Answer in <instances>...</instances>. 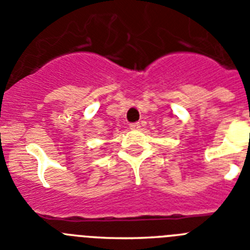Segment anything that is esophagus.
<instances>
[{
	"label": "esophagus",
	"instance_id": "obj_1",
	"mask_svg": "<svg viewBox=\"0 0 250 250\" xmlns=\"http://www.w3.org/2000/svg\"><path fill=\"white\" fill-rule=\"evenodd\" d=\"M130 129H131V130H139V129H140V124H139V123L130 124Z\"/></svg>",
	"mask_w": 250,
	"mask_h": 250
}]
</instances>
